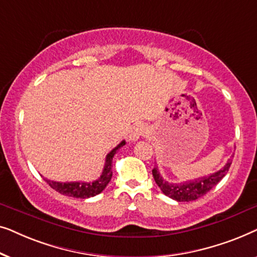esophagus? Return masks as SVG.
<instances>
[{
	"mask_svg": "<svg viewBox=\"0 0 257 257\" xmlns=\"http://www.w3.org/2000/svg\"><path fill=\"white\" fill-rule=\"evenodd\" d=\"M146 133V126L143 124V122H137V124L133 126L131 132H130V140L131 142H137L140 137H143Z\"/></svg>",
	"mask_w": 257,
	"mask_h": 257,
	"instance_id": "esophagus-1",
	"label": "esophagus"
}]
</instances>
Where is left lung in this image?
I'll list each match as a JSON object with an SVG mask.
<instances>
[{"mask_svg":"<svg viewBox=\"0 0 257 257\" xmlns=\"http://www.w3.org/2000/svg\"><path fill=\"white\" fill-rule=\"evenodd\" d=\"M231 161H233V158L228 159L227 164L220 171L215 172V173L207 175V177L194 179V180L180 182V184H172V182L164 180V178L161 177L157 167H154L152 170V174L154 181L159 186L161 192L165 195H167L168 198L173 200H177V201L188 202L201 198V196L207 194L213 187H215L222 180L224 175L227 174V172L229 171Z\"/></svg>","mask_w":257,"mask_h":257,"instance_id":"obj_1","label":"left lung"}]
</instances>
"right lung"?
Returning a JSON list of instances; mask_svg holds the SVG:
<instances>
[{"mask_svg":"<svg viewBox=\"0 0 257 257\" xmlns=\"http://www.w3.org/2000/svg\"><path fill=\"white\" fill-rule=\"evenodd\" d=\"M125 140L119 144L118 146H115L113 150L106 156L105 159V166L103 170V173L96 181L93 182H58V181H52L44 179L48 182L49 186L52 189H55L56 192L61 193L63 195L71 196V198H79V199H87L91 196H94L99 194L104 191V188L106 187L108 182H110L112 178V159H113L114 154L117 151L125 145Z\"/></svg>","mask_w":257,"mask_h":257,"instance_id":"right-lung-1","label":"right lung"}]
</instances>
